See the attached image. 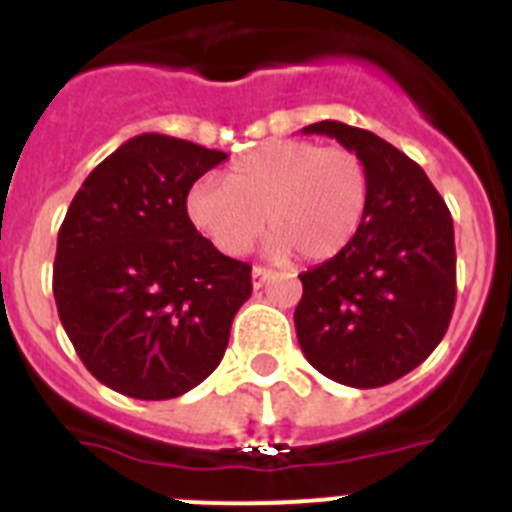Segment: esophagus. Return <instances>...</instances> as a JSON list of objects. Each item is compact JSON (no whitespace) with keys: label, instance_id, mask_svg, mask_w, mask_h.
Returning a JSON list of instances; mask_svg holds the SVG:
<instances>
[{"label":"esophagus","instance_id":"esophagus-1","mask_svg":"<svg viewBox=\"0 0 512 512\" xmlns=\"http://www.w3.org/2000/svg\"><path fill=\"white\" fill-rule=\"evenodd\" d=\"M271 274H274V271L266 269V266H253V271H251V284H253V287H256V289L264 287L266 279H271Z\"/></svg>","mask_w":512,"mask_h":512}]
</instances>
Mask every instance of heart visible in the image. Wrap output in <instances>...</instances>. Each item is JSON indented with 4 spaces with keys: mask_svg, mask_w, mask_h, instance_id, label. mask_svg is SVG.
I'll use <instances>...</instances> for the list:
<instances>
[{
    "mask_svg": "<svg viewBox=\"0 0 512 512\" xmlns=\"http://www.w3.org/2000/svg\"><path fill=\"white\" fill-rule=\"evenodd\" d=\"M369 205V171L359 153L307 140H274L187 194V217L217 251L243 256L269 228L271 253L333 259L351 243ZM267 223H263V217Z\"/></svg>",
    "mask_w": 512,
    "mask_h": 512,
    "instance_id": "b5f03b06",
    "label": "heart"
}]
</instances>
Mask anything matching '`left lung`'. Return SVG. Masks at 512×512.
Returning a JSON list of instances; mask_svg holds the SVG:
<instances>
[{
	"mask_svg": "<svg viewBox=\"0 0 512 512\" xmlns=\"http://www.w3.org/2000/svg\"><path fill=\"white\" fill-rule=\"evenodd\" d=\"M336 138L369 171V205L341 253L300 274L302 354L320 374L372 390L413 372L446 336L456 302L451 212L425 171L346 122L302 128Z\"/></svg>",
	"mask_w": 512,
	"mask_h": 512,
	"instance_id": "1",
	"label": "left lung"
}]
</instances>
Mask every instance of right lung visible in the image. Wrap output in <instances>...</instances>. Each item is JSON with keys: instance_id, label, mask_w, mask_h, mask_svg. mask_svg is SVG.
<instances>
[{"instance_id": "obj_1", "label": "right lung", "mask_w": 512, "mask_h": 512, "mask_svg": "<svg viewBox=\"0 0 512 512\" xmlns=\"http://www.w3.org/2000/svg\"><path fill=\"white\" fill-rule=\"evenodd\" d=\"M223 151L143 133L107 156L58 230L53 297L89 372L120 395L171 400L217 369L251 264L217 251L187 194Z\"/></svg>"}]
</instances>
